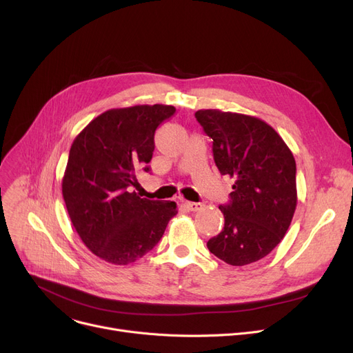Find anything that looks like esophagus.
<instances>
[{
	"label": "esophagus",
	"instance_id": "obj_1",
	"mask_svg": "<svg viewBox=\"0 0 353 353\" xmlns=\"http://www.w3.org/2000/svg\"><path fill=\"white\" fill-rule=\"evenodd\" d=\"M186 205V208L192 212H196V210H200L203 208V203H194V201H186L184 203Z\"/></svg>",
	"mask_w": 353,
	"mask_h": 353
}]
</instances>
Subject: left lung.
Segmentation results:
<instances>
[{
  "mask_svg": "<svg viewBox=\"0 0 353 353\" xmlns=\"http://www.w3.org/2000/svg\"><path fill=\"white\" fill-rule=\"evenodd\" d=\"M194 116L213 140L220 174L233 180L229 203L219 206L225 228L208 248L232 266L261 261L281 243L294 214V157L261 119L220 110H199Z\"/></svg>",
  "mask_w": 353,
  "mask_h": 353,
  "instance_id": "obj_1",
  "label": "left lung"
}]
</instances>
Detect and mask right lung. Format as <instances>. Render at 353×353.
I'll return each mask as SVG.
<instances>
[{"mask_svg": "<svg viewBox=\"0 0 353 353\" xmlns=\"http://www.w3.org/2000/svg\"><path fill=\"white\" fill-rule=\"evenodd\" d=\"M173 105L107 110L72 141L63 197L83 243L103 261L128 265L150 252L176 216L174 201L141 199L137 173L150 172L156 128Z\"/></svg>", "mask_w": 353, "mask_h": 353, "instance_id": "right-lung-1", "label": "right lung"}]
</instances>
